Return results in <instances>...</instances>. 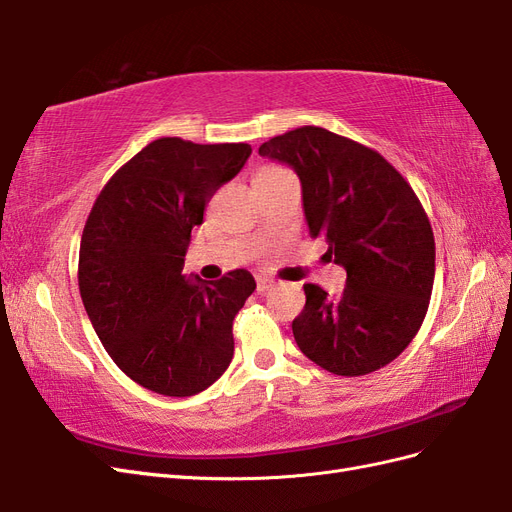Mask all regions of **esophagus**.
<instances>
[{"mask_svg":"<svg viewBox=\"0 0 512 512\" xmlns=\"http://www.w3.org/2000/svg\"><path fill=\"white\" fill-rule=\"evenodd\" d=\"M271 286H273V280H269V277H265V275L256 277V290L258 292H267Z\"/></svg>","mask_w":512,"mask_h":512,"instance_id":"34e87169","label":"esophagus"}]
</instances>
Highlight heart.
<instances>
[{
    "label": "heart",
    "instance_id": "1",
    "mask_svg": "<svg viewBox=\"0 0 512 512\" xmlns=\"http://www.w3.org/2000/svg\"><path fill=\"white\" fill-rule=\"evenodd\" d=\"M273 170H277V168H273V166H267V168H262L258 175H267V173H273ZM258 175H256V177H258Z\"/></svg>",
    "mask_w": 512,
    "mask_h": 512
}]
</instances>
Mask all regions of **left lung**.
<instances>
[{
	"label": "left lung",
	"instance_id": "obj_1",
	"mask_svg": "<svg viewBox=\"0 0 512 512\" xmlns=\"http://www.w3.org/2000/svg\"><path fill=\"white\" fill-rule=\"evenodd\" d=\"M258 153L297 170L309 235L324 237L348 273L339 297L303 286L305 307L292 320L297 346L337 376L389 365L421 329L436 275L421 200L376 149L324 128L290 130Z\"/></svg>",
	"mask_w": 512,
	"mask_h": 512
}]
</instances>
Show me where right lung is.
I'll return each instance as SVG.
<instances>
[{"mask_svg":"<svg viewBox=\"0 0 512 512\" xmlns=\"http://www.w3.org/2000/svg\"><path fill=\"white\" fill-rule=\"evenodd\" d=\"M250 153L247 143L158 138L106 181L91 207L79 250L81 299L108 356L153 393L196 395L232 361V320L254 277L235 269L218 282H188L181 271L192 228Z\"/></svg>","mask_w":512,"mask_h":512,"instance_id":"add662e5","label":"right lung"}]
</instances>
